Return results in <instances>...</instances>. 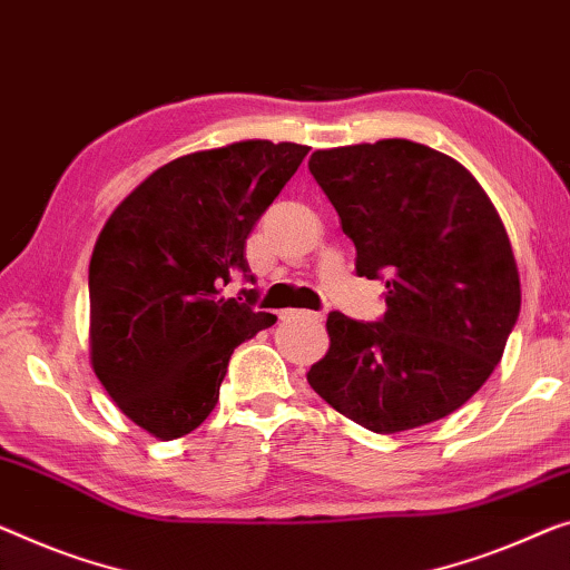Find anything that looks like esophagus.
<instances>
[{
    "label": "esophagus",
    "mask_w": 570,
    "mask_h": 570,
    "mask_svg": "<svg viewBox=\"0 0 570 570\" xmlns=\"http://www.w3.org/2000/svg\"><path fill=\"white\" fill-rule=\"evenodd\" d=\"M282 320H309V322H322L320 312H307V309H284Z\"/></svg>",
    "instance_id": "obj_1"
}]
</instances>
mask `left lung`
Returning <instances> with one entry per match:
<instances>
[{"mask_svg": "<svg viewBox=\"0 0 570 570\" xmlns=\"http://www.w3.org/2000/svg\"><path fill=\"white\" fill-rule=\"evenodd\" d=\"M309 171L386 282V312H330V351L307 373L325 402L381 435L448 417L502 361L520 317L512 243L481 184L445 153L389 138L314 150Z\"/></svg>", "mask_w": 570, "mask_h": 570, "instance_id": "8db88e82", "label": "left lung"}]
</instances>
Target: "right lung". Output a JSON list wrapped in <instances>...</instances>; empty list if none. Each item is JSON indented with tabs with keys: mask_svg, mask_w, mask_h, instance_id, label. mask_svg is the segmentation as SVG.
Masks as SVG:
<instances>
[{
	"mask_svg": "<svg viewBox=\"0 0 570 570\" xmlns=\"http://www.w3.org/2000/svg\"><path fill=\"white\" fill-rule=\"evenodd\" d=\"M307 146L243 140L189 153L127 194L89 263L91 366L125 417L158 440L197 430L219 399L233 351L276 314L225 299L253 282L245 240Z\"/></svg>",
	"mask_w": 570,
	"mask_h": 570,
	"instance_id": "1",
	"label": "right lung"
}]
</instances>
